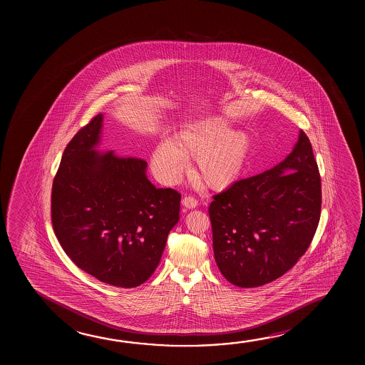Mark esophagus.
Here are the masks:
<instances>
[{
    "label": "esophagus",
    "mask_w": 365,
    "mask_h": 365,
    "mask_svg": "<svg viewBox=\"0 0 365 365\" xmlns=\"http://www.w3.org/2000/svg\"><path fill=\"white\" fill-rule=\"evenodd\" d=\"M182 205L185 206V209H195V207H197L198 201L193 196H185L182 200Z\"/></svg>",
    "instance_id": "1"
}]
</instances>
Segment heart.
<instances>
[{"label":"heart","mask_w":365,"mask_h":365,"mask_svg":"<svg viewBox=\"0 0 365 365\" xmlns=\"http://www.w3.org/2000/svg\"><path fill=\"white\" fill-rule=\"evenodd\" d=\"M234 120L214 115L185 125L170 143L151 154V167L165 183L180 180L185 160L195 159V174L211 188H224L240 178L251 155L252 138L233 130Z\"/></svg>","instance_id":"obj_1"}]
</instances>
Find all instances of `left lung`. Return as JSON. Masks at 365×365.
I'll use <instances>...</instances> for the list:
<instances>
[{
	"instance_id": "obj_1",
	"label": "left lung",
	"mask_w": 365,
	"mask_h": 365,
	"mask_svg": "<svg viewBox=\"0 0 365 365\" xmlns=\"http://www.w3.org/2000/svg\"><path fill=\"white\" fill-rule=\"evenodd\" d=\"M212 198V245L222 276L240 287L279 279L308 250L321 216V177L309 138L299 132L293 151L276 167Z\"/></svg>"
}]
</instances>
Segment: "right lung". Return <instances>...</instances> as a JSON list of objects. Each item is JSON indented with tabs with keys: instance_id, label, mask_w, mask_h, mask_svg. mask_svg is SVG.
Masks as SVG:
<instances>
[{
	"instance_id": "obj_1",
	"label": "right lung",
	"mask_w": 365,
	"mask_h": 365,
	"mask_svg": "<svg viewBox=\"0 0 365 365\" xmlns=\"http://www.w3.org/2000/svg\"><path fill=\"white\" fill-rule=\"evenodd\" d=\"M102 127L98 114L63 151L52 185V224L78 269L113 287H138L154 274L180 220V193L156 188L143 159L96 151Z\"/></svg>"
}]
</instances>
